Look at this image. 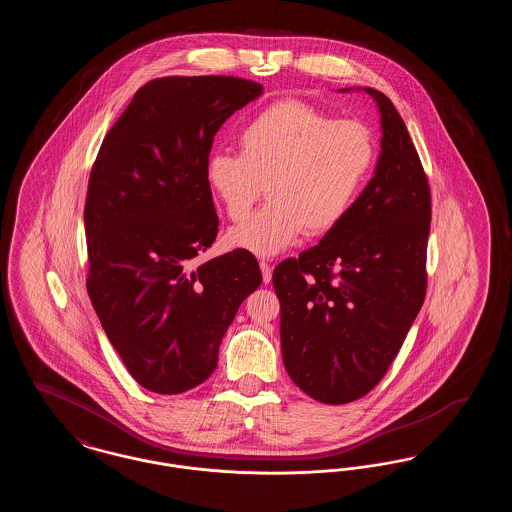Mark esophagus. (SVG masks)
Returning a JSON list of instances; mask_svg holds the SVG:
<instances>
[{
    "mask_svg": "<svg viewBox=\"0 0 512 512\" xmlns=\"http://www.w3.org/2000/svg\"><path fill=\"white\" fill-rule=\"evenodd\" d=\"M259 267H261V272H263V282L268 284V282H270V278H272V267H270V263H267V261H261V263H259Z\"/></svg>",
    "mask_w": 512,
    "mask_h": 512,
    "instance_id": "obj_1",
    "label": "esophagus"
}]
</instances>
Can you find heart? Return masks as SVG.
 <instances>
[{"instance_id":"obj_1","label":"heart","mask_w":512,"mask_h":512,"mask_svg":"<svg viewBox=\"0 0 512 512\" xmlns=\"http://www.w3.org/2000/svg\"><path fill=\"white\" fill-rule=\"evenodd\" d=\"M240 155L215 151L205 180L226 215L242 220L267 186L270 203L228 232V244L257 257L292 247L303 230L326 234L347 217L372 171L376 146L357 121H336L282 99L245 124Z\"/></svg>"}]
</instances>
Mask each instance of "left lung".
I'll use <instances>...</instances> for the list:
<instances>
[{"label":"left lung","mask_w":512,"mask_h":512,"mask_svg":"<svg viewBox=\"0 0 512 512\" xmlns=\"http://www.w3.org/2000/svg\"><path fill=\"white\" fill-rule=\"evenodd\" d=\"M380 113L374 176L336 228L272 272L284 366L299 390L328 405L372 390L399 353L426 293L430 188L390 99Z\"/></svg>","instance_id":"8db88e82"}]
</instances>
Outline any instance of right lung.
I'll list each match as a JSON object with an SVG mask.
<instances>
[{
	"mask_svg": "<svg viewBox=\"0 0 512 512\" xmlns=\"http://www.w3.org/2000/svg\"><path fill=\"white\" fill-rule=\"evenodd\" d=\"M263 94L234 76L147 82L107 132L84 207L88 293L132 378L174 395L205 382L242 301L261 282L244 249L199 267L219 232L205 180L224 121Z\"/></svg>",
	"mask_w": 512,
	"mask_h": 512,
	"instance_id": "add662e5",
	"label": "right lung"
}]
</instances>
